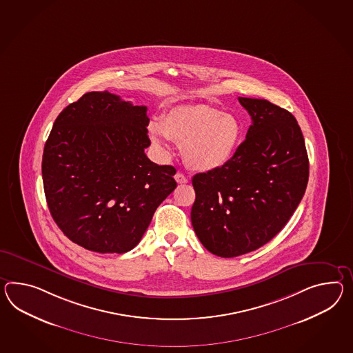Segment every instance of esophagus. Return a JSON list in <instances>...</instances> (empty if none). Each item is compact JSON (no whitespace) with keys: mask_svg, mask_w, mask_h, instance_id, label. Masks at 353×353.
<instances>
[{"mask_svg":"<svg viewBox=\"0 0 353 353\" xmlns=\"http://www.w3.org/2000/svg\"><path fill=\"white\" fill-rule=\"evenodd\" d=\"M174 180L177 181L179 183H188L189 180H188V177L183 174V173L177 172L174 174Z\"/></svg>","mask_w":353,"mask_h":353,"instance_id":"obj_1","label":"esophagus"}]
</instances>
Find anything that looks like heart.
<instances>
[{"label":"heart","mask_w":353,"mask_h":353,"mask_svg":"<svg viewBox=\"0 0 353 353\" xmlns=\"http://www.w3.org/2000/svg\"><path fill=\"white\" fill-rule=\"evenodd\" d=\"M153 145L168 154V140L182 144V154L190 168L210 172L232 159L240 145L243 129L231 113L204 104L181 105L164 113L161 122L149 123Z\"/></svg>","instance_id":"1"}]
</instances>
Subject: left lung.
Masks as SVG:
<instances>
[{
    "instance_id": "1",
    "label": "left lung",
    "mask_w": 353,
    "mask_h": 353,
    "mask_svg": "<svg viewBox=\"0 0 353 353\" xmlns=\"http://www.w3.org/2000/svg\"><path fill=\"white\" fill-rule=\"evenodd\" d=\"M252 123L228 163L196 173L191 223L221 258L261 248L281 232L309 181V158L292 113L267 99L239 98Z\"/></svg>"
}]
</instances>
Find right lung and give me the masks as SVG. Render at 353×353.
<instances>
[{
	"label": "right lung",
	"instance_id": "1",
	"mask_svg": "<svg viewBox=\"0 0 353 353\" xmlns=\"http://www.w3.org/2000/svg\"><path fill=\"white\" fill-rule=\"evenodd\" d=\"M145 105L90 92L54 121L42 177L52 218L70 240L101 254L138 245L177 183L172 165L146 157Z\"/></svg>",
	"mask_w": 353,
	"mask_h": 353
}]
</instances>
